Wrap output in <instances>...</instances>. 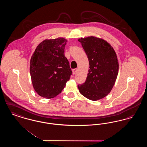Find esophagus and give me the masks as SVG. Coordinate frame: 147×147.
<instances>
[{"instance_id": "1", "label": "esophagus", "mask_w": 147, "mask_h": 147, "mask_svg": "<svg viewBox=\"0 0 147 147\" xmlns=\"http://www.w3.org/2000/svg\"><path fill=\"white\" fill-rule=\"evenodd\" d=\"M77 71V69H73V74H76Z\"/></svg>"}]
</instances>
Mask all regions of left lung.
<instances>
[{
	"label": "left lung",
	"instance_id": "1",
	"mask_svg": "<svg viewBox=\"0 0 147 147\" xmlns=\"http://www.w3.org/2000/svg\"><path fill=\"white\" fill-rule=\"evenodd\" d=\"M88 56L89 69L86 81L78 85L85 98L96 101L112 90L118 75L119 62L112 46L105 40L93 36L78 40Z\"/></svg>",
	"mask_w": 147,
	"mask_h": 147
}]
</instances>
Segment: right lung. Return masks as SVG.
<instances>
[{
  "instance_id": "right-lung-1",
  "label": "right lung",
  "mask_w": 147,
  "mask_h": 147,
  "mask_svg": "<svg viewBox=\"0 0 147 147\" xmlns=\"http://www.w3.org/2000/svg\"><path fill=\"white\" fill-rule=\"evenodd\" d=\"M67 40L63 38L46 40L35 49L30 60V74L35 91L50 98L59 94L72 74L64 56Z\"/></svg>"
}]
</instances>
